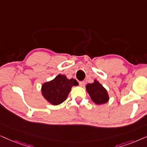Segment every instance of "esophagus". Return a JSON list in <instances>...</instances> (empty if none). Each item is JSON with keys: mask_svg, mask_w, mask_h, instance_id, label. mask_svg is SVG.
<instances>
[{"mask_svg": "<svg viewBox=\"0 0 147 147\" xmlns=\"http://www.w3.org/2000/svg\"><path fill=\"white\" fill-rule=\"evenodd\" d=\"M80 86H81V87H84V86H85V82L82 81V82H80Z\"/></svg>", "mask_w": 147, "mask_h": 147, "instance_id": "1", "label": "esophagus"}]
</instances>
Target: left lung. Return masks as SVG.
<instances>
[{
  "label": "left lung",
  "mask_w": 147,
  "mask_h": 147,
  "mask_svg": "<svg viewBox=\"0 0 147 147\" xmlns=\"http://www.w3.org/2000/svg\"><path fill=\"white\" fill-rule=\"evenodd\" d=\"M86 88L92 101L96 104H105L109 100L107 90L96 80H94V83L87 84Z\"/></svg>",
  "instance_id": "left-lung-1"
}]
</instances>
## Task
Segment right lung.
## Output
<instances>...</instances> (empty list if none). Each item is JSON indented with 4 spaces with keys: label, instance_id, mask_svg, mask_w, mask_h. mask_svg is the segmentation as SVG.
I'll use <instances>...</instances> for the list:
<instances>
[{
    "label": "right lung",
    "instance_id": "obj_1",
    "mask_svg": "<svg viewBox=\"0 0 147 147\" xmlns=\"http://www.w3.org/2000/svg\"><path fill=\"white\" fill-rule=\"evenodd\" d=\"M78 84L73 78L69 80L65 75L59 74L53 80L42 85L41 93L44 98L52 105H59L67 99L71 87Z\"/></svg>",
    "mask_w": 147,
    "mask_h": 147
}]
</instances>
